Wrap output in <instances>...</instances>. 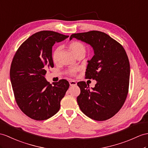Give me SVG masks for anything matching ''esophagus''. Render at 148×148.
<instances>
[{"mask_svg":"<svg viewBox=\"0 0 148 148\" xmlns=\"http://www.w3.org/2000/svg\"><path fill=\"white\" fill-rule=\"evenodd\" d=\"M69 84H70V86H75V85H77V82H75V80H70V82H69Z\"/></svg>","mask_w":148,"mask_h":148,"instance_id":"34e87169","label":"esophagus"}]
</instances>
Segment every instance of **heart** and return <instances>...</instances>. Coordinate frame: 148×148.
<instances>
[{
    "instance_id": "obj_1",
    "label": "heart",
    "mask_w": 148,
    "mask_h": 148,
    "mask_svg": "<svg viewBox=\"0 0 148 148\" xmlns=\"http://www.w3.org/2000/svg\"><path fill=\"white\" fill-rule=\"evenodd\" d=\"M70 48L71 50L73 52L74 55L76 56L77 54L80 53H85V46L82 44V42L79 41H73L70 43ZM61 49V47L58 46L56 48L52 53V59L54 62H56L58 60V56L59 53ZM77 69L73 68V69H71L69 71V73L70 75H73L75 73H76Z\"/></svg>"
}]
</instances>
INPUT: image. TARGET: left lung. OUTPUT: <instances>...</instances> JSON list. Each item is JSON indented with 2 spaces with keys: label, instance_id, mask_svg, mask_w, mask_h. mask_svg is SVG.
Returning <instances> with one entry per match:
<instances>
[{
  "label": "left lung",
  "instance_id": "obj_1",
  "mask_svg": "<svg viewBox=\"0 0 148 148\" xmlns=\"http://www.w3.org/2000/svg\"><path fill=\"white\" fill-rule=\"evenodd\" d=\"M73 38L90 45L94 51L88 61L85 76L97 84L90 88L85 82L78 83L81 91L77 97L78 106L92 119H109L121 109L127 95L130 64L127 54L121 44L103 32L73 34L70 40Z\"/></svg>",
  "mask_w": 148,
  "mask_h": 148
}]
</instances>
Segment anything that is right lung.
Segmentation results:
<instances>
[{"mask_svg": "<svg viewBox=\"0 0 148 148\" xmlns=\"http://www.w3.org/2000/svg\"><path fill=\"white\" fill-rule=\"evenodd\" d=\"M69 36L51 31L32 34L17 49L10 70V78L16 101L27 116L36 121L56 114L60 102L69 88L66 80L50 84L46 70L54 67L52 48Z\"/></svg>", "mask_w": 148, "mask_h": 148, "instance_id": "add662e5", "label": "right lung"}]
</instances>
